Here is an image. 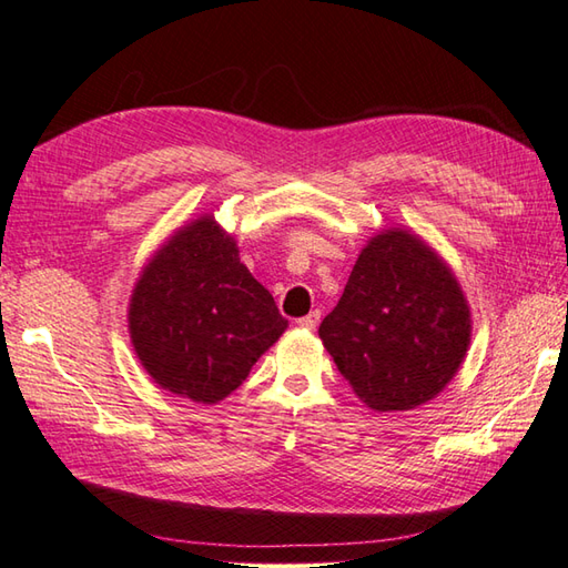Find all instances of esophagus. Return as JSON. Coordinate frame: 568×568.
<instances>
[{
  "label": "esophagus",
  "mask_w": 568,
  "mask_h": 568,
  "mask_svg": "<svg viewBox=\"0 0 568 568\" xmlns=\"http://www.w3.org/2000/svg\"><path fill=\"white\" fill-rule=\"evenodd\" d=\"M297 324H300V327H303V329H315L317 327V324H320V312L317 310H312L310 312V315H305V317H300L297 320Z\"/></svg>",
  "instance_id": "esophagus-1"
}]
</instances>
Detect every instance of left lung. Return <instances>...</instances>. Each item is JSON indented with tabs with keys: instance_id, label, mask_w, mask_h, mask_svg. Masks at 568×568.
I'll return each instance as SVG.
<instances>
[{
	"instance_id": "8db88e82",
	"label": "left lung",
	"mask_w": 568,
	"mask_h": 568,
	"mask_svg": "<svg viewBox=\"0 0 568 568\" xmlns=\"http://www.w3.org/2000/svg\"><path fill=\"white\" fill-rule=\"evenodd\" d=\"M468 300L419 234L388 226L361 248L320 339L361 403L403 413L437 397L470 346Z\"/></svg>"
}]
</instances>
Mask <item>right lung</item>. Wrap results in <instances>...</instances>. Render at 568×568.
Masks as SVG:
<instances>
[{"instance_id": "add662e5", "label": "right lung", "mask_w": 568, "mask_h": 568, "mask_svg": "<svg viewBox=\"0 0 568 568\" xmlns=\"http://www.w3.org/2000/svg\"><path fill=\"white\" fill-rule=\"evenodd\" d=\"M126 322L153 383L200 405L232 395L287 329L214 214L178 226L143 265Z\"/></svg>"}]
</instances>
